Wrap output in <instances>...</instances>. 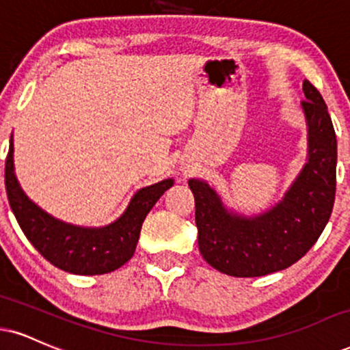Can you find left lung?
<instances>
[{"label":"left lung","mask_w":350,"mask_h":350,"mask_svg":"<svg viewBox=\"0 0 350 350\" xmlns=\"http://www.w3.org/2000/svg\"><path fill=\"white\" fill-rule=\"evenodd\" d=\"M306 100V163L282 200L258 215L226 207L204 179H189L196 199V225L202 258L233 277H260L284 271L311 250L329 221L336 196L338 140L327 106L310 81Z\"/></svg>","instance_id":"obj_1"}]
</instances>
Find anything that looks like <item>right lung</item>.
<instances>
[{"label": "right lung", "mask_w": 350, "mask_h": 350, "mask_svg": "<svg viewBox=\"0 0 350 350\" xmlns=\"http://www.w3.org/2000/svg\"><path fill=\"white\" fill-rule=\"evenodd\" d=\"M8 200L32 246L55 267L77 275H100L116 271L132 258L146 215L159 197L174 184L164 179L138 189L122 215L106 226H79L62 221L42 210L19 186L14 172V143L4 167Z\"/></svg>", "instance_id": "right-lung-1"}]
</instances>
